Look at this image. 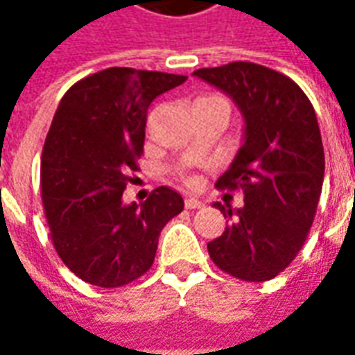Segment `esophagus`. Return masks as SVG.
Here are the masks:
<instances>
[{"mask_svg":"<svg viewBox=\"0 0 355 355\" xmlns=\"http://www.w3.org/2000/svg\"><path fill=\"white\" fill-rule=\"evenodd\" d=\"M185 207L187 209H201L203 207V201H199L196 198H187L185 199Z\"/></svg>","mask_w":355,"mask_h":355,"instance_id":"obj_1","label":"esophagus"}]
</instances>
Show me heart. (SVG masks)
<instances>
[{"label":"heart","instance_id":"heart-1","mask_svg":"<svg viewBox=\"0 0 355 355\" xmlns=\"http://www.w3.org/2000/svg\"><path fill=\"white\" fill-rule=\"evenodd\" d=\"M203 98H217V96H203ZM198 101H199V98H198ZM182 178H184V182L187 185L198 184V178H196V175H191V173H187V171H185V173H182Z\"/></svg>","mask_w":355,"mask_h":355}]
</instances>
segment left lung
I'll list each match as a JSON object with an SVG mask.
<instances>
[{
    "label": "left lung",
    "mask_w": 355,
    "mask_h": 355,
    "mask_svg": "<svg viewBox=\"0 0 355 355\" xmlns=\"http://www.w3.org/2000/svg\"><path fill=\"white\" fill-rule=\"evenodd\" d=\"M193 75L231 96L245 122L237 156L215 184L241 187L245 203H213L229 225L207 243L209 257L235 279H275L302 249L320 201L324 148L314 106L294 80L263 64L237 61Z\"/></svg>",
    "instance_id": "left-lung-1"
}]
</instances>
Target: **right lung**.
Wrapping results in <instances>:
<instances>
[{"mask_svg": "<svg viewBox=\"0 0 355 355\" xmlns=\"http://www.w3.org/2000/svg\"><path fill=\"white\" fill-rule=\"evenodd\" d=\"M187 76L112 67L61 98L41 154V198L53 245L78 279L124 286L150 270L162 229L184 211L162 185L144 203L122 201L144 152L152 101Z\"/></svg>", "mask_w": 355, "mask_h": 355, "instance_id": "right-lung-1", "label": "right lung"}]
</instances>
